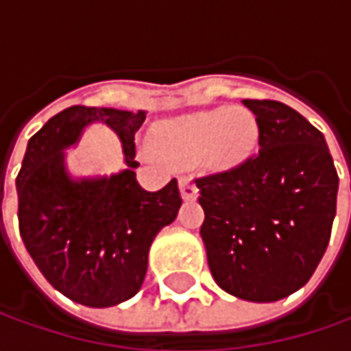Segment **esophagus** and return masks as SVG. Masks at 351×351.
I'll return each instance as SVG.
<instances>
[{
	"label": "esophagus",
	"instance_id": "obj_1",
	"mask_svg": "<svg viewBox=\"0 0 351 351\" xmlns=\"http://www.w3.org/2000/svg\"><path fill=\"white\" fill-rule=\"evenodd\" d=\"M180 189H182V195L185 201H195L197 199V185L191 178H182L180 180Z\"/></svg>",
	"mask_w": 351,
	"mask_h": 351
}]
</instances>
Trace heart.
I'll return each instance as SVG.
<instances>
[{"instance_id": "heart-1", "label": "heart", "mask_w": 351, "mask_h": 351, "mask_svg": "<svg viewBox=\"0 0 351 351\" xmlns=\"http://www.w3.org/2000/svg\"><path fill=\"white\" fill-rule=\"evenodd\" d=\"M258 134V123L248 111L219 107L158 125L154 148L176 166H191L207 156L213 166L230 168L254 152Z\"/></svg>"}]
</instances>
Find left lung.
Listing matches in <instances>:
<instances>
[{"mask_svg": "<svg viewBox=\"0 0 351 351\" xmlns=\"http://www.w3.org/2000/svg\"><path fill=\"white\" fill-rule=\"evenodd\" d=\"M260 150L234 168L197 178L201 238L226 293L271 303L301 289L322 260L338 173L322 132L289 105L244 99Z\"/></svg>", "mask_w": 351, "mask_h": 351, "instance_id": "left-lung-1", "label": "left lung"}]
</instances>
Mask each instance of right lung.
<instances>
[{
  "label": "right lung",
  "mask_w": 351,
  "mask_h": 351,
  "mask_svg": "<svg viewBox=\"0 0 351 351\" xmlns=\"http://www.w3.org/2000/svg\"><path fill=\"white\" fill-rule=\"evenodd\" d=\"M144 119V111L74 105L52 117L27 144L17 176L21 238L48 283L75 303L103 308L136 295L152 240L182 207L178 180L160 191H146L136 182L134 134ZM93 120L119 134L128 169L74 182L61 150Z\"/></svg>",
  "instance_id": "obj_1"
}]
</instances>
